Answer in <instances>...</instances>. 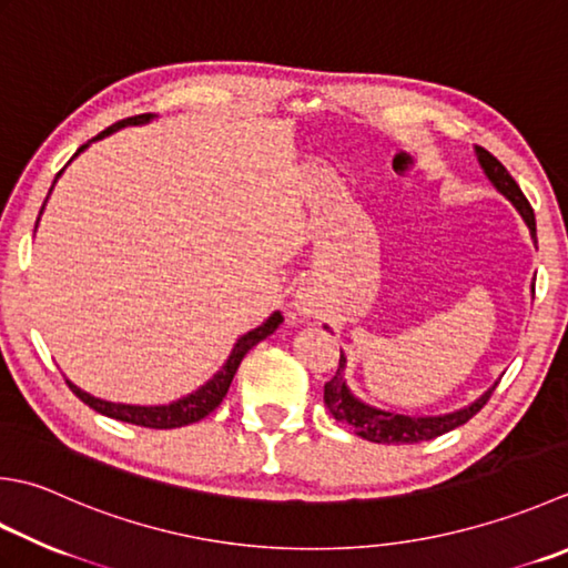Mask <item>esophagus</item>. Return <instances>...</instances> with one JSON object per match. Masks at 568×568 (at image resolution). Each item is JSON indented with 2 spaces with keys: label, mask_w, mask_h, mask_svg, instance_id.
<instances>
[{
  "label": "esophagus",
  "mask_w": 568,
  "mask_h": 568,
  "mask_svg": "<svg viewBox=\"0 0 568 568\" xmlns=\"http://www.w3.org/2000/svg\"><path fill=\"white\" fill-rule=\"evenodd\" d=\"M295 307L300 310L303 315H310V317H317L322 313V297L315 293V291H300L295 295Z\"/></svg>",
  "instance_id": "obj_1"
}]
</instances>
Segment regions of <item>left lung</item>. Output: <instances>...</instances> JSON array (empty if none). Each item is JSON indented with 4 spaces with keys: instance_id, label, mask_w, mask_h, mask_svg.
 <instances>
[{
    "instance_id": "obj_1",
    "label": "left lung",
    "mask_w": 568,
    "mask_h": 568,
    "mask_svg": "<svg viewBox=\"0 0 568 568\" xmlns=\"http://www.w3.org/2000/svg\"><path fill=\"white\" fill-rule=\"evenodd\" d=\"M475 154H477V162H480L487 180L493 182V186L497 189L499 194L507 196L509 202H513V206L519 211V216L525 219V224L529 226V233H531V241H535V246H537L535 209L529 206L527 196L521 194V189L513 180V174H509L503 166V162L493 158V154L487 152L485 148H475ZM344 369H347V357L339 354L337 374L325 384V406L329 408V414L335 416L337 420H342L344 426H349L364 440L396 443V446H398V443L433 440V438L443 436V433H448L453 428L468 424V420L477 414V410H480L487 402H490V396H493L495 386H497V384L490 386L480 398H477V402H473L470 406H463L458 410H453V414L408 416V414H392V410H382V408L359 402V398L349 392L347 379H344Z\"/></svg>"
}]
</instances>
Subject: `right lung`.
<instances>
[{"instance_id": "right-lung-1", "label": "right lung", "mask_w": 568, "mask_h": 568, "mask_svg": "<svg viewBox=\"0 0 568 568\" xmlns=\"http://www.w3.org/2000/svg\"><path fill=\"white\" fill-rule=\"evenodd\" d=\"M152 118H154L152 113L125 118V120H120V122H115V125H110L108 130L100 132V135H95L91 142L103 140V138L110 135V132H115V130L125 128V125H144V122H150ZM91 142L81 144V148H78V152L73 154V158H78V154H81ZM73 158H71V160H73ZM61 172H63V170H61ZM61 172L55 174V180H59ZM55 180H53V184H55ZM51 189H53V186H51ZM49 194H51V192H49ZM43 206H47V202H43ZM43 206H41V211H43ZM37 224H39V221H37ZM281 322H283V315H281V313H273L268 320L263 322L261 327H255V329L246 332V335H243V337H239V342L233 344V349H231V354H229L226 364L221 366V369H219L214 376H211V379H209L204 386H199L194 394H189V396L180 398V402H172V404H164V406L113 404V402H103V398H95V396H91V394L81 392V388H78V386L71 384V382H65V384L71 386V392H73L78 398H81L83 404H88L93 410H98V414H103V416H108V418L122 420V424H135V426L160 428V430H166V428H182V426L196 424V420L206 418V416L211 414V410H214L221 402H224V396H226V392H229V386H231V382H233V374H236L241 359L246 357L248 349H253L255 344L263 342L265 337H271L273 332L277 329V325H281Z\"/></svg>"}]
</instances>
